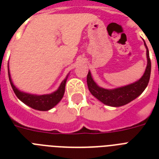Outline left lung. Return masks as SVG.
Instances as JSON below:
<instances>
[{"instance_id": "1", "label": "left lung", "mask_w": 159, "mask_h": 159, "mask_svg": "<svg viewBox=\"0 0 159 159\" xmlns=\"http://www.w3.org/2000/svg\"><path fill=\"white\" fill-rule=\"evenodd\" d=\"M144 45L147 49L146 55H147L148 63H147L145 72L140 79L134 83L126 85L124 87H117L114 89H105L103 87H99L95 82L92 78V73L89 71L87 77V82L88 89L92 96H94L103 104L114 106V107H119L128 104L133 100L137 98L139 95L142 94L148 86L151 73V61L149 58L148 47L146 45L145 42H144Z\"/></svg>"}]
</instances>
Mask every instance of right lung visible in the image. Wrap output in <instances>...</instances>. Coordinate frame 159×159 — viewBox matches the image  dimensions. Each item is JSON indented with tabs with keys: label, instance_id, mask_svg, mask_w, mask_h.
<instances>
[{
	"label": "right lung",
	"instance_id": "1",
	"mask_svg": "<svg viewBox=\"0 0 159 159\" xmlns=\"http://www.w3.org/2000/svg\"><path fill=\"white\" fill-rule=\"evenodd\" d=\"M8 75L11 87H12L15 94L16 95V97H18L21 102L25 103V105H27V106H29L30 107H31V108L34 109V110H38V111H49L50 109L53 108L62 100V97H63V95H64L65 92L66 82H67V77H68L69 73L67 75L66 78L61 82V84H60L59 87L57 88V91L52 92L50 94L45 95L30 94V93H26V92L20 91L14 85L13 82L11 80V73H10V70H9V65Z\"/></svg>",
	"mask_w": 159,
	"mask_h": 159
}]
</instances>
